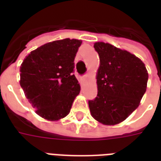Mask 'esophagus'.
<instances>
[{"label": "esophagus", "mask_w": 161, "mask_h": 161, "mask_svg": "<svg viewBox=\"0 0 161 161\" xmlns=\"http://www.w3.org/2000/svg\"><path fill=\"white\" fill-rule=\"evenodd\" d=\"M88 74H85V75H83L82 77H80V78H83V79H84V78H87V76H88Z\"/></svg>", "instance_id": "1"}]
</instances>
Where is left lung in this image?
Wrapping results in <instances>:
<instances>
[{
  "label": "left lung",
  "instance_id": "8db88e82",
  "mask_svg": "<svg viewBox=\"0 0 161 161\" xmlns=\"http://www.w3.org/2000/svg\"><path fill=\"white\" fill-rule=\"evenodd\" d=\"M100 66L98 94L88 100L91 114L103 125L122 122L138 108L146 91L148 72L136 56L109 43L96 42Z\"/></svg>",
  "mask_w": 161,
  "mask_h": 161
}]
</instances>
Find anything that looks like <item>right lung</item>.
Instances as JSON below:
<instances>
[{"instance_id":"obj_1","label":"right lung","mask_w":161,"mask_h":161,"mask_svg":"<svg viewBox=\"0 0 161 161\" xmlns=\"http://www.w3.org/2000/svg\"><path fill=\"white\" fill-rule=\"evenodd\" d=\"M82 41L66 38L44 44L26 56L20 68L21 84L36 113L48 120L69 114L80 85L74 58Z\"/></svg>"}]
</instances>
